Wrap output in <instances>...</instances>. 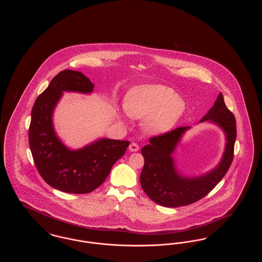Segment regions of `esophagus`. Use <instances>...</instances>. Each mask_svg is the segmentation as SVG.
Listing matches in <instances>:
<instances>
[{"label": "esophagus", "mask_w": 262, "mask_h": 262, "mask_svg": "<svg viewBox=\"0 0 262 262\" xmlns=\"http://www.w3.org/2000/svg\"><path fill=\"white\" fill-rule=\"evenodd\" d=\"M128 149L130 150L132 152H136V151L139 150V146H138L137 142H132L128 146Z\"/></svg>", "instance_id": "1"}]
</instances>
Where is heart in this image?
I'll return each mask as SVG.
<instances>
[{"mask_svg":"<svg viewBox=\"0 0 262 262\" xmlns=\"http://www.w3.org/2000/svg\"><path fill=\"white\" fill-rule=\"evenodd\" d=\"M125 109L132 118H146V129L158 134L176 124L185 111V103L171 88L160 84L140 85L126 94Z\"/></svg>","mask_w":262,"mask_h":262,"instance_id":"b5f03b06","label":"heart"}]
</instances>
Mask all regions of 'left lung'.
Instances as JSON below:
<instances>
[{"mask_svg": "<svg viewBox=\"0 0 262 262\" xmlns=\"http://www.w3.org/2000/svg\"><path fill=\"white\" fill-rule=\"evenodd\" d=\"M211 121L225 130L227 143L224 156L209 173L196 178L178 174L171 156L182 135L188 126H179L158 136L150 137L149 144L141 149L144 166L140 174V185L150 200L167 207L189 205L206 196L228 172L234 158L237 125L234 114L226 104L222 93L214 106L200 122Z\"/></svg>", "mask_w": 262, "mask_h": 262, "instance_id": "8db88e82", "label": "left lung"}]
</instances>
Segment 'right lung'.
Instances as JSON below:
<instances>
[{
  "label": "right lung",
  "mask_w": 262,
  "mask_h": 262,
  "mask_svg": "<svg viewBox=\"0 0 262 262\" xmlns=\"http://www.w3.org/2000/svg\"><path fill=\"white\" fill-rule=\"evenodd\" d=\"M94 84L76 71L64 70L53 77L31 111L29 146L38 173L52 187L68 193H88L100 187L129 141L102 138L82 149H68L56 134L52 114L62 91L90 93Z\"/></svg>",
  "instance_id": "1"
}]
</instances>
